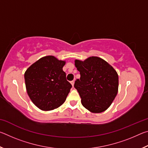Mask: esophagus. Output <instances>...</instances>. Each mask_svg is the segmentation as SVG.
I'll return each mask as SVG.
<instances>
[{
	"instance_id": "1",
	"label": "esophagus",
	"mask_w": 148,
	"mask_h": 148,
	"mask_svg": "<svg viewBox=\"0 0 148 148\" xmlns=\"http://www.w3.org/2000/svg\"><path fill=\"white\" fill-rule=\"evenodd\" d=\"M71 84H72V86L74 87V80H72V81H71Z\"/></svg>"
}]
</instances>
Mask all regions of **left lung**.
<instances>
[{
  "instance_id": "8db88e82",
  "label": "left lung",
  "mask_w": 148,
  "mask_h": 148,
  "mask_svg": "<svg viewBox=\"0 0 148 148\" xmlns=\"http://www.w3.org/2000/svg\"><path fill=\"white\" fill-rule=\"evenodd\" d=\"M75 66L80 78L74 87L79 92L82 104L93 113H101L108 108L118 91L119 79L111 65L98 57H91L84 61L76 60Z\"/></svg>"
}]
</instances>
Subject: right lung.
Listing matches in <instances>:
<instances>
[{
  "label": "right lung",
  "instance_id": "1",
  "mask_svg": "<svg viewBox=\"0 0 148 148\" xmlns=\"http://www.w3.org/2000/svg\"><path fill=\"white\" fill-rule=\"evenodd\" d=\"M65 61L46 56L32 64L25 73V82L30 99L42 110L48 111L64 103L72 88L62 71Z\"/></svg>",
  "mask_w": 148,
  "mask_h": 148
}]
</instances>
